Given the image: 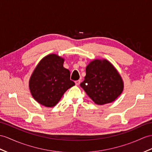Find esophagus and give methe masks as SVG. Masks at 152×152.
<instances>
[{
  "mask_svg": "<svg viewBox=\"0 0 152 152\" xmlns=\"http://www.w3.org/2000/svg\"><path fill=\"white\" fill-rule=\"evenodd\" d=\"M75 83V84L77 85V86H79V84H80V80H76Z\"/></svg>",
  "mask_w": 152,
  "mask_h": 152,
  "instance_id": "34e87169",
  "label": "esophagus"
}]
</instances>
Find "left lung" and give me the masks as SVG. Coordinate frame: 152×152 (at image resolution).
<instances>
[{
  "instance_id": "obj_1",
  "label": "left lung",
  "mask_w": 152,
  "mask_h": 152,
  "mask_svg": "<svg viewBox=\"0 0 152 152\" xmlns=\"http://www.w3.org/2000/svg\"><path fill=\"white\" fill-rule=\"evenodd\" d=\"M80 86L98 105L115 101L124 90V82L119 73L105 58L94 59L88 64L86 76Z\"/></svg>"
}]
</instances>
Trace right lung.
<instances>
[{
    "label": "right lung",
    "instance_id": "1",
    "mask_svg": "<svg viewBox=\"0 0 152 152\" xmlns=\"http://www.w3.org/2000/svg\"><path fill=\"white\" fill-rule=\"evenodd\" d=\"M64 58L51 53L43 57L37 65L29 80L31 94L42 106L56 105L75 83L70 80V72L64 68Z\"/></svg>",
    "mask_w": 152,
    "mask_h": 152
}]
</instances>
